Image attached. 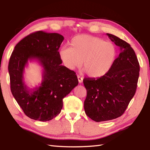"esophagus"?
<instances>
[{
  "instance_id": "esophagus-1",
  "label": "esophagus",
  "mask_w": 150,
  "mask_h": 150,
  "mask_svg": "<svg viewBox=\"0 0 150 150\" xmlns=\"http://www.w3.org/2000/svg\"><path fill=\"white\" fill-rule=\"evenodd\" d=\"M77 78H78V81H79V83H82V81H83V78L81 77V76H79V75H77Z\"/></svg>"
}]
</instances>
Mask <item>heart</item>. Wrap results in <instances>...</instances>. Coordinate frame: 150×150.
<instances>
[{
  "mask_svg": "<svg viewBox=\"0 0 150 150\" xmlns=\"http://www.w3.org/2000/svg\"><path fill=\"white\" fill-rule=\"evenodd\" d=\"M70 47H63L59 52L63 65L75 69L83 65L87 75L99 77L109 71L115 59L116 48L110 42L89 35H80L71 39Z\"/></svg>",
  "mask_w": 150,
  "mask_h": 150,
  "instance_id": "b5f03b06",
  "label": "heart"
}]
</instances>
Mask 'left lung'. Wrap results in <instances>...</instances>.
I'll list each match as a JSON object with an SVG mask.
<instances>
[{
  "label": "left lung",
  "mask_w": 150,
  "mask_h": 150,
  "mask_svg": "<svg viewBox=\"0 0 150 150\" xmlns=\"http://www.w3.org/2000/svg\"><path fill=\"white\" fill-rule=\"evenodd\" d=\"M107 35L120 47L119 57L104 75L83 80L87 91L85 112L96 122L122 115L135 93L139 76V63L131 46L113 35Z\"/></svg>",
  "instance_id": "left-lung-1"
}]
</instances>
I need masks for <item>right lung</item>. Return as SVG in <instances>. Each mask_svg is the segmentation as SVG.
I'll list each match as a JSON object with an SVG mask.
<instances>
[{
    "mask_svg": "<svg viewBox=\"0 0 150 150\" xmlns=\"http://www.w3.org/2000/svg\"><path fill=\"white\" fill-rule=\"evenodd\" d=\"M64 37L42 31L30 34L15 46L9 59L8 71L13 96L26 115L48 121L61 111L62 99L79 84L75 73L61 65L59 49ZM36 59L43 68L39 87L30 89L23 73L29 60Z\"/></svg>",
    "mask_w": 150,
    "mask_h": 150,
    "instance_id": "right-lung-1",
    "label": "right lung"
}]
</instances>
